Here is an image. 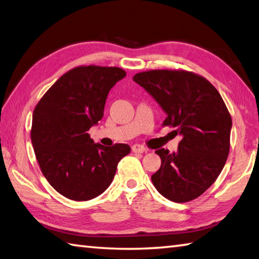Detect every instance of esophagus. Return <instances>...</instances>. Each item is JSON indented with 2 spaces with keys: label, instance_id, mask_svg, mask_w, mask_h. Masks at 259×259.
<instances>
[{
  "label": "esophagus",
  "instance_id": "esophagus-1",
  "mask_svg": "<svg viewBox=\"0 0 259 259\" xmlns=\"http://www.w3.org/2000/svg\"><path fill=\"white\" fill-rule=\"evenodd\" d=\"M131 149H133V151L135 153H144V152H146V148L144 146H141V145H134Z\"/></svg>",
  "mask_w": 259,
  "mask_h": 259
}]
</instances>
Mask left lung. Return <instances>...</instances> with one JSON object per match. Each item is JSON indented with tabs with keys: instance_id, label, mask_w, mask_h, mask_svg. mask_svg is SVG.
Returning a JSON list of instances; mask_svg holds the SVG:
<instances>
[{
	"instance_id": "obj_1",
	"label": "left lung",
	"mask_w": 259,
	"mask_h": 259,
	"mask_svg": "<svg viewBox=\"0 0 259 259\" xmlns=\"http://www.w3.org/2000/svg\"><path fill=\"white\" fill-rule=\"evenodd\" d=\"M134 81L167 114L163 125L183 137L177 152L156 151L161 167L151 176L153 186L175 202L195 199L214 183L227 160L233 122L226 104L210 82L188 71H146Z\"/></svg>"
}]
</instances>
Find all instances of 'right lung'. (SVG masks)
I'll use <instances>...</instances> for the list:
<instances>
[{"instance_id": "add662e5", "label": "right lung", "mask_w": 259, "mask_h": 259, "mask_svg": "<svg viewBox=\"0 0 259 259\" xmlns=\"http://www.w3.org/2000/svg\"><path fill=\"white\" fill-rule=\"evenodd\" d=\"M125 76L120 68L78 67L64 73L34 109L31 140L42 174L59 194L75 201L101 195L130 152L95 144L88 131L103 117L109 91Z\"/></svg>"}]
</instances>
